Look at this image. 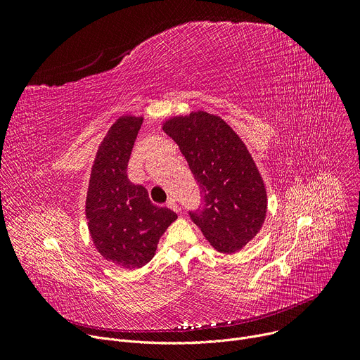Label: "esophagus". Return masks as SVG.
I'll use <instances>...</instances> for the list:
<instances>
[{"label":"esophagus","instance_id":"1","mask_svg":"<svg viewBox=\"0 0 360 360\" xmlns=\"http://www.w3.org/2000/svg\"><path fill=\"white\" fill-rule=\"evenodd\" d=\"M166 205L169 207V209H172V210H174V212H176V213H178V212H181V207L178 205V202H176L174 198H169V200L166 201Z\"/></svg>","mask_w":360,"mask_h":360}]
</instances>
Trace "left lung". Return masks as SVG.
<instances>
[{
	"mask_svg": "<svg viewBox=\"0 0 360 360\" xmlns=\"http://www.w3.org/2000/svg\"><path fill=\"white\" fill-rule=\"evenodd\" d=\"M163 129L200 186L201 204L188 212L191 220L219 252L242 250L267 213L266 188L250 151L228 124L207 112L169 120Z\"/></svg>",
	"mask_w": 360,
	"mask_h": 360,
	"instance_id": "1",
	"label": "left lung"
}]
</instances>
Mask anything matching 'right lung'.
<instances>
[{"label":"right lung","mask_w":360,"mask_h":360,"mask_svg":"<svg viewBox=\"0 0 360 360\" xmlns=\"http://www.w3.org/2000/svg\"><path fill=\"white\" fill-rule=\"evenodd\" d=\"M141 117H121L94 159L86 200V217L94 247L122 269H140L155 257L158 242L178 216L155 205L143 185L128 179L127 167L141 128Z\"/></svg>","instance_id":"right-lung-1"}]
</instances>
